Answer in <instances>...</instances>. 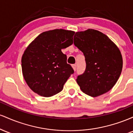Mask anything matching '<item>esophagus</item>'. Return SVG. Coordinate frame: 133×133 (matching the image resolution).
Returning a JSON list of instances; mask_svg holds the SVG:
<instances>
[{"instance_id":"34e87169","label":"esophagus","mask_w":133,"mask_h":133,"mask_svg":"<svg viewBox=\"0 0 133 133\" xmlns=\"http://www.w3.org/2000/svg\"><path fill=\"white\" fill-rule=\"evenodd\" d=\"M72 68H73V69H74V71H75L76 70V64H73L72 65Z\"/></svg>"}]
</instances>
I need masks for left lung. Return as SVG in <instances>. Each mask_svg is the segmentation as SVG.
Segmentation results:
<instances>
[{
    "instance_id": "1",
    "label": "left lung",
    "mask_w": 133,
    "mask_h": 133,
    "mask_svg": "<svg viewBox=\"0 0 133 133\" xmlns=\"http://www.w3.org/2000/svg\"><path fill=\"white\" fill-rule=\"evenodd\" d=\"M74 44L83 52L86 63L84 72L76 79L81 91L92 97L110 91L123 68V57L117 45L106 35L91 29L76 32Z\"/></svg>"
}]
</instances>
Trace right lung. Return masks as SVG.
<instances>
[{
    "instance_id": "add662e5",
    "label": "right lung",
    "mask_w": 133,
    "mask_h": 133,
    "mask_svg": "<svg viewBox=\"0 0 133 133\" xmlns=\"http://www.w3.org/2000/svg\"><path fill=\"white\" fill-rule=\"evenodd\" d=\"M74 32L54 29L39 34L22 55L23 76L34 92L51 97L62 91L74 70L62 52L73 43Z\"/></svg>"
}]
</instances>
